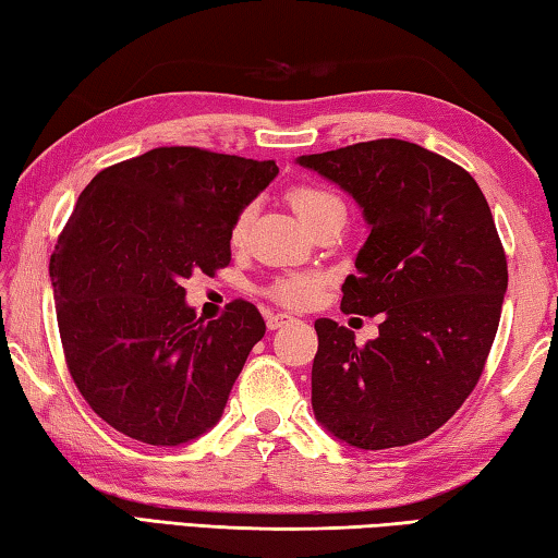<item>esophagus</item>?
I'll use <instances>...</instances> for the list:
<instances>
[{
	"label": "esophagus",
	"mask_w": 558,
	"mask_h": 558,
	"mask_svg": "<svg viewBox=\"0 0 558 558\" xmlns=\"http://www.w3.org/2000/svg\"><path fill=\"white\" fill-rule=\"evenodd\" d=\"M290 322H292V317H290V314H286V312L268 314V319H266V324H268V329H270V331L282 329V327H286V324H290Z\"/></svg>",
	"instance_id": "obj_1"
}]
</instances>
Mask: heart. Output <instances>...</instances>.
<instances>
[{"mask_svg":"<svg viewBox=\"0 0 558 558\" xmlns=\"http://www.w3.org/2000/svg\"><path fill=\"white\" fill-rule=\"evenodd\" d=\"M290 202H292V209L298 211L305 225H310L312 219H317L322 211H327L331 207H343L337 195H331V192L314 185L292 187ZM248 221H251V207L239 211V217L234 219V227H231V239L234 241L244 239ZM317 290H319V276H314V272H290V276L278 278L268 288L270 298H276L278 302H282V305H292V307L310 305L314 295H317Z\"/></svg>","mask_w":558,"mask_h":558,"instance_id":"heart-1","label":"heart"}]
</instances>
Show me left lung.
I'll return each mask as SVG.
<instances>
[{
    "label": "left lung",
    "mask_w": 558,
    "mask_h": 558,
    "mask_svg": "<svg viewBox=\"0 0 558 558\" xmlns=\"http://www.w3.org/2000/svg\"><path fill=\"white\" fill-rule=\"evenodd\" d=\"M298 163L356 199L368 225L341 310L383 314L366 347L337 322H314V417L349 447H408L461 408L498 331L508 260L490 207L461 166L410 141H366Z\"/></svg>",
    "instance_id": "obj_1"
}]
</instances>
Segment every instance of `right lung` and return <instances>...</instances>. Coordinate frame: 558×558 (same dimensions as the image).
Returning <instances> with one entry per match:
<instances>
[{
  "instance_id": "right-lung-1",
  "label": "right lung",
  "mask_w": 558,
  "mask_h": 558,
  "mask_svg": "<svg viewBox=\"0 0 558 558\" xmlns=\"http://www.w3.org/2000/svg\"><path fill=\"white\" fill-rule=\"evenodd\" d=\"M276 175V160L170 146L80 192L50 282L70 376L117 432L180 447L219 422L266 322L244 300L197 319L180 282L227 266L234 219Z\"/></svg>"
}]
</instances>
